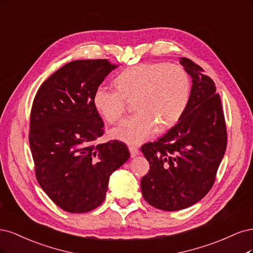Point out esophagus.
<instances>
[{
	"label": "esophagus",
	"instance_id": "1",
	"mask_svg": "<svg viewBox=\"0 0 253 253\" xmlns=\"http://www.w3.org/2000/svg\"><path fill=\"white\" fill-rule=\"evenodd\" d=\"M128 149L130 151V156H131V158H134V157L138 156V153H140V151H138V148L135 147V146H129Z\"/></svg>",
	"mask_w": 253,
	"mask_h": 253
}]
</instances>
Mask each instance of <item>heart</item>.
Returning a JSON list of instances; mask_svg holds the SVG:
<instances>
[{
    "instance_id": "obj_1",
    "label": "heart",
    "mask_w": 253,
    "mask_h": 253,
    "mask_svg": "<svg viewBox=\"0 0 253 253\" xmlns=\"http://www.w3.org/2000/svg\"><path fill=\"white\" fill-rule=\"evenodd\" d=\"M116 86L100 84L93 105L108 123L125 115L129 101L135 100V115L112 129L111 135L128 144H141L157 131L173 126L182 118L190 97V78L176 64L146 62L122 71Z\"/></svg>"
}]
</instances>
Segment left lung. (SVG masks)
I'll list each match as a JSON object with an SVG mask.
<instances>
[{"label":"left lung","instance_id":"left-lung-1","mask_svg":"<svg viewBox=\"0 0 253 253\" xmlns=\"http://www.w3.org/2000/svg\"><path fill=\"white\" fill-rule=\"evenodd\" d=\"M180 63L192 78L188 105L177 124L157 142L142 146L149 171L141 180L144 200L164 211L192 206L212 188L227 146L219 94L204 69L187 58Z\"/></svg>","mask_w":253,"mask_h":253}]
</instances>
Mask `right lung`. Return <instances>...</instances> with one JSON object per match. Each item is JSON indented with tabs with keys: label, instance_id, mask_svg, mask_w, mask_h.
I'll list each match as a JSON object with an SVG mask.
<instances>
[{
	"label": "right lung",
	"instance_id": "add662e5",
	"mask_svg": "<svg viewBox=\"0 0 253 253\" xmlns=\"http://www.w3.org/2000/svg\"><path fill=\"white\" fill-rule=\"evenodd\" d=\"M117 67L106 59L67 63L41 85L32 103L28 138L36 177L67 212L99 207L110 174L130 157L120 141L96 144L105 130L93 93Z\"/></svg>",
	"mask_w": 253,
	"mask_h": 253
}]
</instances>
